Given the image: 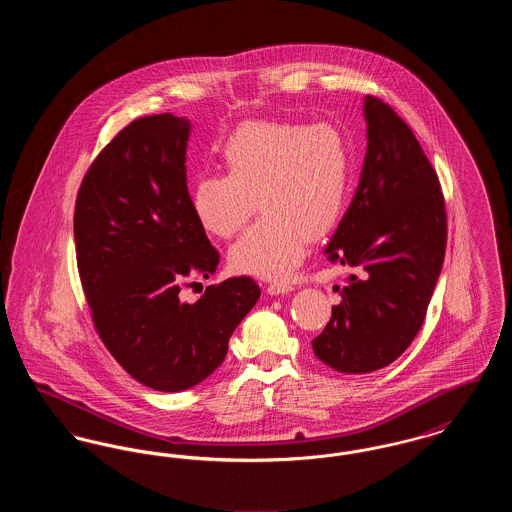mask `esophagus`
<instances>
[{
    "label": "esophagus",
    "mask_w": 512,
    "mask_h": 512,
    "mask_svg": "<svg viewBox=\"0 0 512 512\" xmlns=\"http://www.w3.org/2000/svg\"><path fill=\"white\" fill-rule=\"evenodd\" d=\"M293 290V284L290 282H270L267 292L270 295H280V293H290Z\"/></svg>",
    "instance_id": "34e87169"
}]
</instances>
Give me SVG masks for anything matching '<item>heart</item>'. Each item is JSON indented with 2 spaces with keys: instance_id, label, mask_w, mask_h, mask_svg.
<instances>
[{
  "instance_id": "heart-1",
  "label": "heart",
  "mask_w": 512,
  "mask_h": 512,
  "mask_svg": "<svg viewBox=\"0 0 512 512\" xmlns=\"http://www.w3.org/2000/svg\"><path fill=\"white\" fill-rule=\"evenodd\" d=\"M219 157L224 174H201L190 190L197 224L228 240L257 201L265 215L230 247V265L270 280L290 276L311 238L343 215L351 176L345 132L328 121H249L226 138Z\"/></svg>"
}]
</instances>
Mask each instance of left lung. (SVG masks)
Here are the masks:
<instances>
[{"label":"left lung","mask_w":512,"mask_h":512,"mask_svg":"<svg viewBox=\"0 0 512 512\" xmlns=\"http://www.w3.org/2000/svg\"><path fill=\"white\" fill-rule=\"evenodd\" d=\"M365 165L355 197L324 249L351 267L340 305L313 340L324 365L366 374L393 363L418 334L438 282L447 215L439 178L411 126L366 96Z\"/></svg>","instance_id":"8db88e82"}]
</instances>
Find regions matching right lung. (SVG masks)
Here are the masks:
<instances>
[{
    "label": "right lung",
    "instance_id": "obj_1",
    "mask_svg": "<svg viewBox=\"0 0 512 512\" xmlns=\"http://www.w3.org/2000/svg\"><path fill=\"white\" fill-rule=\"evenodd\" d=\"M190 122L140 117L99 151L74 205L76 265L94 328L117 363L157 391L192 388L226 357L261 290L249 276L207 286L219 251L197 224L186 184Z\"/></svg>",
    "mask_w": 512,
    "mask_h": 512
}]
</instances>
